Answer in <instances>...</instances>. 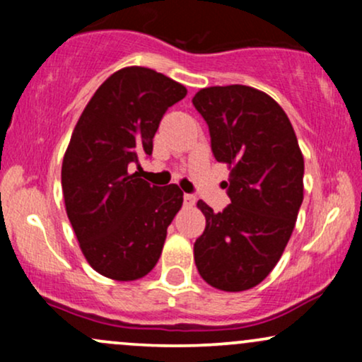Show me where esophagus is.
Here are the masks:
<instances>
[{
  "mask_svg": "<svg viewBox=\"0 0 362 362\" xmlns=\"http://www.w3.org/2000/svg\"><path fill=\"white\" fill-rule=\"evenodd\" d=\"M184 204L192 207L195 204V195L194 194H184Z\"/></svg>",
  "mask_w": 362,
  "mask_h": 362,
  "instance_id": "obj_1",
  "label": "esophagus"
}]
</instances>
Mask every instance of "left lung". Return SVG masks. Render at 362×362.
I'll return each instance as SVG.
<instances>
[{"label": "left lung", "mask_w": 362, "mask_h": 362, "mask_svg": "<svg viewBox=\"0 0 362 362\" xmlns=\"http://www.w3.org/2000/svg\"><path fill=\"white\" fill-rule=\"evenodd\" d=\"M195 110L209 127L211 149L231 167V204L214 213L206 202V230L194 260L207 284L221 291L257 286L279 262L303 202L305 161L279 103L252 86H211L195 93Z\"/></svg>", "instance_id": "obj_1"}]
</instances>
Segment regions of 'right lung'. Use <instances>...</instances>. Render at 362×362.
<instances>
[{
	"mask_svg": "<svg viewBox=\"0 0 362 362\" xmlns=\"http://www.w3.org/2000/svg\"><path fill=\"white\" fill-rule=\"evenodd\" d=\"M185 95L165 74L124 68L102 83L74 127L61 172L66 213L83 255L102 276L136 281L160 259L184 192L148 184L129 165L151 156L165 112Z\"/></svg>",
	"mask_w": 362,
	"mask_h": 362,
	"instance_id": "add662e5",
	"label": "right lung"
}]
</instances>
